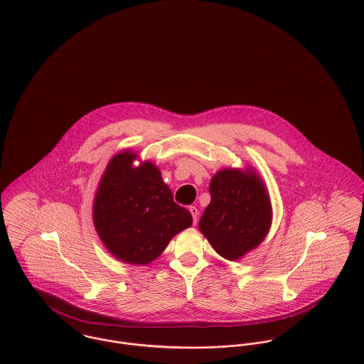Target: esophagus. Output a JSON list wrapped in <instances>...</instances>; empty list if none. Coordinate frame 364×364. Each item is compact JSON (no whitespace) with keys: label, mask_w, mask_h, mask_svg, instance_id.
Wrapping results in <instances>:
<instances>
[{"label":"esophagus","mask_w":364,"mask_h":364,"mask_svg":"<svg viewBox=\"0 0 364 364\" xmlns=\"http://www.w3.org/2000/svg\"><path fill=\"white\" fill-rule=\"evenodd\" d=\"M189 211H191V214H192V217H193V224H198V218H199V210L196 206H191L189 208Z\"/></svg>","instance_id":"34e87169"}]
</instances>
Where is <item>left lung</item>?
I'll return each instance as SVG.
<instances>
[{"label":"left lung","instance_id":"8db88e82","mask_svg":"<svg viewBox=\"0 0 364 364\" xmlns=\"http://www.w3.org/2000/svg\"><path fill=\"white\" fill-rule=\"evenodd\" d=\"M211 200L199 230L214 251L238 260L259 247L272 225V203L260 175L251 166L223 168L210 181Z\"/></svg>","mask_w":364,"mask_h":364}]
</instances>
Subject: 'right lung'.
Returning <instances> with one entry per match:
<instances>
[{"instance_id":"right-lung-1","label":"right lung","mask_w":364,"mask_h":364,"mask_svg":"<svg viewBox=\"0 0 364 364\" xmlns=\"http://www.w3.org/2000/svg\"><path fill=\"white\" fill-rule=\"evenodd\" d=\"M124 150L106 165L92 205L95 230L105 248L129 264H149L169 241L192 225L191 213L176 205L154 162L134 165Z\"/></svg>"}]
</instances>
